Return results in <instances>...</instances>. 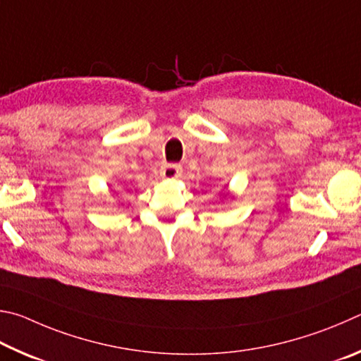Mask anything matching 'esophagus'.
I'll list each match as a JSON object with an SVG mask.
<instances>
[{
  "instance_id": "esophagus-1",
  "label": "esophagus",
  "mask_w": 361,
  "mask_h": 361,
  "mask_svg": "<svg viewBox=\"0 0 361 361\" xmlns=\"http://www.w3.org/2000/svg\"><path fill=\"white\" fill-rule=\"evenodd\" d=\"M160 173L163 179H177V177L182 176V166L180 164H164V166H161Z\"/></svg>"
}]
</instances>
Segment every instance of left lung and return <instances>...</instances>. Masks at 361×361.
<instances>
[{"instance_id":"obj_1","label":"left lung","mask_w":361,"mask_h":361,"mask_svg":"<svg viewBox=\"0 0 361 361\" xmlns=\"http://www.w3.org/2000/svg\"><path fill=\"white\" fill-rule=\"evenodd\" d=\"M224 197H231V193L226 192V193H224Z\"/></svg>"}]
</instances>
